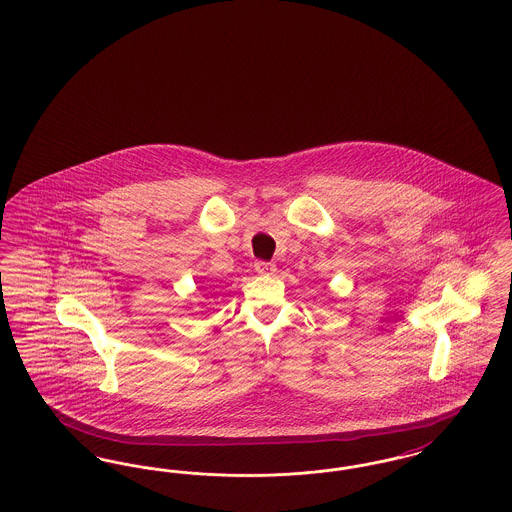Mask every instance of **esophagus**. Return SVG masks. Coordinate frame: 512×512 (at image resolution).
<instances>
[{"label": "esophagus", "mask_w": 512, "mask_h": 512, "mask_svg": "<svg viewBox=\"0 0 512 512\" xmlns=\"http://www.w3.org/2000/svg\"><path fill=\"white\" fill-rule=\"evenodd\" d=\"M255 270H257V274H261V276H270V274L276 272V265H274V263H267V261H257V263H255Z\"/></svg>", "instance_id": "1"}]
</instances>
